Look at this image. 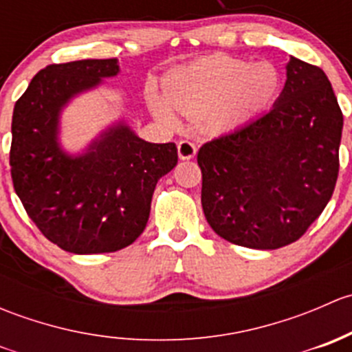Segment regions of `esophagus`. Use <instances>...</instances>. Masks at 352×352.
<instances>
[{"mask_svg":"<svg viewBox=\"0 0 352 352\" xmlns=\"http://www.w3.org/2000/svg\"><path fill=\"white\" fill-rule=\"evenodd\" d=\"M177 150H179L180 160H190V158H194V155H196L197 148L192 141L182 140V141H179V144H177Z\"/></svg>","mask_w":352,"mask_h":352,"instance_id":"obj_1","label":"esophagus"}]
</instances>
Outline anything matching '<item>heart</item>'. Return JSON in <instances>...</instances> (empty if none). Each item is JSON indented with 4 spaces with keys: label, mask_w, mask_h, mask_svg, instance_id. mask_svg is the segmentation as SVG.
Here are the masks:
<instances>
[{
    "label": "heart",
    "mask_w": 352,
    "mask_h": 352,
    "mask_svg": "<svg viewBox=\"0 0 352 352\" xmlns=\"http://www.w3.org/2000/svg\"><path fill=\"white\" fill-rule=\"evenodd\" d=\"M279 90V73L271 63H252L232 56H209L173 71L165 81L170 104L189 116H201L212 129L243 122L271 104ZM151 107L165 122L175 113L163 98L151 97Z\"/></svg>",
    "instance_id": "1"
}]
</instances>
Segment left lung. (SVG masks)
Here are the masks:
<instances>
[{
    "mask_svg": "<svg viewBox=\"0 0 352 352\" xmlns=\"http://www.w3.org/2000/svg\"><path fill=\"white\" fill-rule=\"evenodd\" d=\"M342 122L327 74L291 58L274 107L199 148L202 211L216 235L261 250L301 239L336 189Z\"/></svg>",
    "mask_w": 352,
    "mask_h": 352,
    "instance_id": "obj_1",
    "label": "left lung"
}]
</instances>
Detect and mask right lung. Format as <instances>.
<instances>
[{
	"label": "right lung",
	"instance_id": "obj_1",
	"mask_svg": "<svg viewBox=\"0 0 352 352\" xmlns=\"http://www.w3.org/2000/svg\"><path fill=\"white\" fill-rule=\"evenodd\" d=\"M117 73L116 58L49 65L13 109V189L42 235L71 254H107L133 243L150 218L156 184L179 160L175 143H146L126 126L110 129L83 156L63 153L59 110Z\"/></svg>",
	"mask_w": 352,
	"mask_h": 352
}]
</instances>
